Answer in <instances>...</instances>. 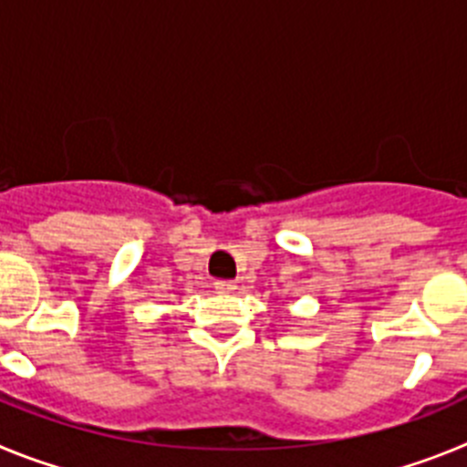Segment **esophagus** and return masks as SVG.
Returning <instances> with one entry per match:
<instances>
[{"label": "esophagus", "mask_w": 467, "mask_h": 467, "mask_svg": "<svg viewBox=\"0 0 467 467\" xmlns=\"http://www.w3.org/2000/svg\"><path fill=\"white\" fill-rule=\"evenodd\" d=\"M214 290L222 292V295H231V292L236 290V283L234 280H214Z\"/></svg>", "instance_id": "1"}]
</instances>
